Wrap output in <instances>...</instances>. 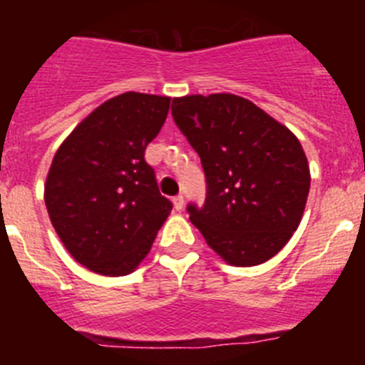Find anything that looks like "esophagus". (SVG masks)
Listing matches in <instances>:
<instances>
[{
	"label": "esophagus",
	"instance_id": "34e87169",
	"mask_svg": "<svg viewBox=\"0 0 365 365\" xmlns=\"http://www.w3.org/2000/svg\"><path fill=\"white\" fill-rule=\"evenodd\" d=\"M173 206H175L177 212L182 210V206H185V197H182V195H175V197H173Z\"/></svg>",
	"mask_w": 365,
	"mask_h": 365
}]
</instances>
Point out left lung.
<instances>
[{"label":"left lung","instance_id":"obj_1","mask_svg":"<svg viewBox=\"0 0 365 365\" xmlns=\"http://www.w3.org/2000/svg\"><path fill=\"white\" fill-rule=\"evenodd\" d=\"M172 117L205 170V202L186 210L206 243L235 267L276 256L298 228L311 188L298 138L230 93L173 98Z\"/></svg>","mask_w":365,"mask_h":365}]
</instances>
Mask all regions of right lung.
Masks as SVG:
<instances>
[{
    "label": "right lung",
    "instance_id": "obj_1",
    "mask_svg": "<svg viewBox=\"0 0 365 365\" xmlns=\"http://www.w3.org/2000/svg\"><path fill=\"white\" fill-rule=\"evenodd\" d=\"M170 100L133 91L115 96L80 122L54 155L45 182L47 212L71 256L93 272H133L173 208L144 159Z\"/></svg>",
    "mask_w": 365,
    "mask_h": 365
}]
</instances>
